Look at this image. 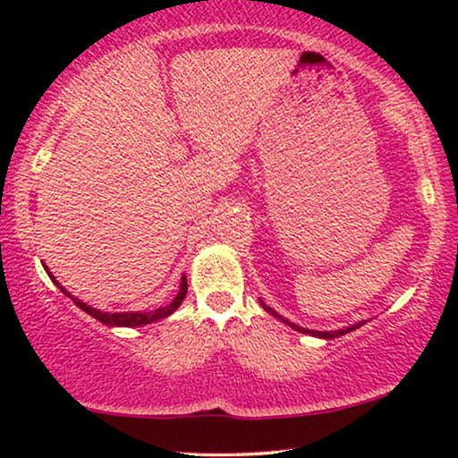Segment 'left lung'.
<instances>
[{
    "instance_id": "left-lung-1",
    "label": "left lung",
    "mask_w": 458,
    "mask_h": 458,
    "mask_svg": "<svg viewBox=\"0 0 458 458\" xmlns=\"http://www.w3.org/2000/svg\"><path fill=\"white\" fill-rule=\"evenodd\" d=\"M260 305L267 309V311L273 315V317H276V319H281L283 323H286L289 325V327H293L294 331H299V333H307V335H315V337H321V339H333V337H339V335H345V333H350V331H353V329H358V327H361L363 325V321L361 323H355V325H350V327H345V329H339V331H315V329H305V327H301V325H297V323H291V321H286V319H283L281 315H278L275 309H270V307H267L265 303H262L260 301Z\"/></svg>"
}]
</instances>
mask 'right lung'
<instances>
[{"mask_svg": "<svg viewBox=\"0 0 458 458\" xmlns=\"http://www.w3.org/2000/svg\"><path fill=\"white\" fill-rule=\"evenodd\" d=\"M44 268H46V273H48V276L52 278V283L56 284L58 289L66 294V297H71V299L74 301L76 307H81L82 311H87L90 317H95L97 321L108 325V327H139V325H149V323H153V321L165 319V317L172 315V313L175 311V309L182 305V301L185 299V293H188V278H185V275H183V276H182V283H180V293L175 294V299H174L172 303H169L167 307H159V309H155V311H145V313H141V311H133V313H105V311H98V309L90 307V305H87V303H82V301L72 297V294L68 293V291L64 289V286H62V284L56 281V276H54V275L50 273L48 267L44 265Z\"/></svg>", "mask_w": 458, "mask_h": 458, "instance_id": "add662e5", "label": "right lung"}]
</instances>
